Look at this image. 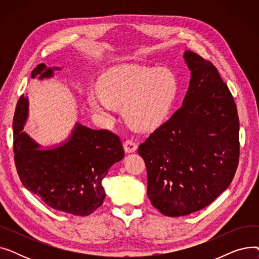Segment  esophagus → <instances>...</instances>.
<instances>
[{"instance_id": "obj_1", "label": "esophagus", "mask_w": 259, "mask_h": 259, "mask_svg": "<svg viewBox=\"0 0 259 259\" xmlns=\"http://www.w3.org/2000/svg\"><path fill=\"white\" fill-rule=\"evenodd\" d=\"M124 149L127 153H132L138 149V145L131 140H127L126 142H124Z\"/></svg>"}]
</instances>
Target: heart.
I'll return each instance as SVG.
<instances>
[{"mask_svg":"<svg viewBox=\"0 0 259 259\" xmlns=\"http://www.w3.org/2000/svg\"><path fill=\"white\" fill-rule=\"evenodd\" d=\"M98 90L87 94V104L93 113L109 120L116 107L122 106L128 124L147 130L166 117L178 94L179 83L168 68L127 64L112 67L103 73Z\"/></svg>","mask_w":259,"mask_h":259,"instance_id":"b5f03b06","label":"heart"}]
</instances>
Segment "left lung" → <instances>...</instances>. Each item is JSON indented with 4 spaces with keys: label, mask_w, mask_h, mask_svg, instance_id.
Instances as JSON below:
<instances>
[{
    "label": "left lung",
    "mask_w": 259,
    "mask_h": 259,
    "mask_svg": "<svg viewBox=\"0 0 259 259\" xmlns=\"http://www.w3.org/2000/svg\"><path fill=\"white\" fill-rule=\"evenodd\" d=\"M184 59L191 79L183 106L139 147L148 197L170 217L209 206L233 181L239 161L232 94L211 62L190 50Z\"/></svg>",
    "instance_id": "8db88e82"
}]
</instances>
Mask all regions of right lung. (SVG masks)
<instances>
[{
	"mask_svg": "<svg viewBox=\"0 0 259 259\" xmlns=\"http://www.w3.org/2000/svg\"><path fill=\"white\" fill-rule=\"evenodd\" d=\"M60 69L39 64L31 78H48L53 70ZM27 116L28 100L22 95L12 126L15 162L24 187L54 210L77 216L93 213L105 199L102 181L125 155L119 138L108 130H93L76 122L67 141L43 150L22 132Z\"/></svg>",
	"mask_w": 259,
	"mask_h": 259,
	"instance_id": "right-lung-1",
	"label": "right lung"
}]
</instances>
